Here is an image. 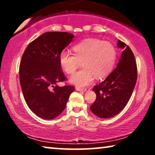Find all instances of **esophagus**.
Instances as JSON below:
<instances>
[{"label": "esophagus", "instance_id": "34e87169", "mask_svg": "<svg viewBox=\"0 0 155 155\" xmlns=\"http://www.w3.org/2000/svg\"><path fill=\"white\" fill-rule=\"evenodd\" d=\"M75 89H76V90H78V91H81V92H84V91L86 90V89L79 87H76Z\"/></svg>", "mask_w": 155, "mask_h": 155}]
</instances>
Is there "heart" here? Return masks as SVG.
Masks as SVG:
<instances>
[{"mask_svg": "<svg viewBox=\"0 0 155 155\" xmlns=\"http://www.w3.org/2000/svg\"><path fill=\"white\" fill-rule=\"evenodd\" d=\"M74 54L63 50L59 54V63L65 73L72 74L82 61L83 68L70 78L79 87L87 86L95 77L103 79L111 73L116 60V50L113 44L97 39H88L73 46Z\"/></svg>", "mask_w": 155, "mask_h": 155, "instance_id": "heart-1", "label": "heart"}]
</instances>
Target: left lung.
Instances as JSON below:
<instances>
[{
    "label": "left lung",
    "mask_w": 155,
    "mask_h": 155,
    "mask_svg": "<svg viewBox=\"0 0 155 155\" xmlns=\"http://www.w3.org/2000/svg\"><path fill=\"white\" fill-rule=\"evenodd\" d=\"M117 46L124 49L117 67L93 88L97 97L90 109L102 118H111L122 111L128 102L137 81V64L132 50L119 39Z\"/></svg>",
    "instance_id": "obj_1"
}]
</instances>
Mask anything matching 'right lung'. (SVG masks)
<instances>
[{
	"label": "right lung",
	"mask_w": 155,
	"mask_h": 155,
	"mask_svg": "<svg viewBox=\"0 0 155 155\" xmlns=\"http://www.w3.org/2000/svg\"><path fill=\"white\" fill-rule=\"evenodd\" d=\"M74 37L63 31H48L29 43L20 61V82L27 106L36 115L53 119L60 115L75 87L57 83L67 80L59 54Z\"/></svg>",
	"instance_id": "1"
}]
</instances>
